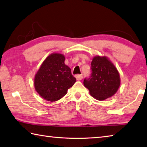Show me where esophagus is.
<instances>
[{
  "label": "esophagus",
  "mask_w": 147,
  "mask_h": 147,
  "mask_svg": "<svg viewBox=\"0 0 147 147\" xmlns=\"http://www.w3.org/2000/svg\"><path fill=\"white\" fill-rule=\"evenodd\" d=\"M76 78L77 79V80H81L83 78V75L82 74H79V75H77L76 76Z\"/></svg>",
  "instance_id": "esophagus-1"
}]
</instances>
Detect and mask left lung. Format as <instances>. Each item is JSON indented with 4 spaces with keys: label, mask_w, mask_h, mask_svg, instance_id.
Returning a JSON list of instances; mask_svg holds the SVG:
<instances>
[{
    "label": "left lung",
    "mask_w": 147,
    "mask_h": 147,
    "mask_svg": "<svg viewBox=\"0 0 147 147\" xmlns=\"http://www.w3.org/2000/svg\"><path fill=\"white\" fill-rule=\"evenodd\" d=\"M91 71L89 78L84 79V85L95 99L104 100L118 91L120 85L119 74L106 57L96 56L93 58Z\"/></svg>",
    "instance_id": "left-lung-1"
}]
</instances>
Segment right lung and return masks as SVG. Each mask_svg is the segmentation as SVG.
<instances>
[{"label": "right lung", "instance_id": "1", "mask_svg": "<svg viewBox=\"0 0 147 147\" xmlns=\"http://www.w3.org/2000/svg\"><path fill=\"white\" fill-rule=\"evenodd\" d=\"M64 62L63 55L53 53L46 58L35 74L34 89L46 100L53 102L61 99L76 81Z\"/></svg>", "mask_w": 147, "mask_h": 147}]
</instances>
